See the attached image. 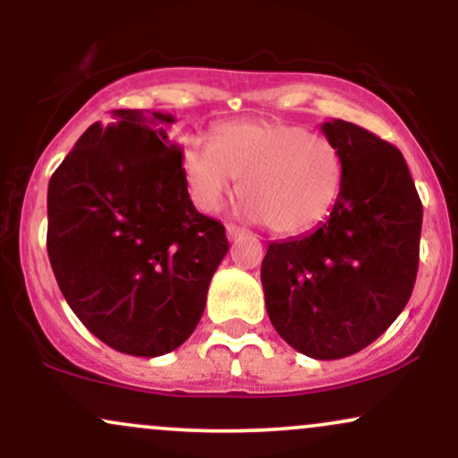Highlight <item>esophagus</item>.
I'll return each instance as SVG.
<instances>
[{
    "mask_svg": "<svg viewBox=\"0 0 458 458\" xmlns=\"http://www.w3.org/2000/svg\"><path fill=\"white\" fill-rule=\"evenodd\" d=\"M245 234H250V233H247L245 228H241V225H236V224H230L228 225V239L230 241L241 239V236H245Z\"/></svg>",
    "mask_w": 458,
    "mask_h": 458,
    "instance_id": "obj_1",
    "label": "esophagus"
}]
</instances>
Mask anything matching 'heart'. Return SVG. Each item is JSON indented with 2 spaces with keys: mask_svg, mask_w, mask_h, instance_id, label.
<instances>
[{
  "mask_svg": "<svg viewBox=\"0 0 458 458\" xmlns=\"http://www.w3.org/2000/svg\"><path fill=\"white\" fill-rule=\"evenodd\" d=\"M181 167L189 196L204 213L217 211L241 178L243 211L277 234L317 225L338 199L344 174L334 141L273 120L219 124L213 144L185 140Z\"/></svg>",
  "mask_w": 458,
  "mask_h": 458,
  "instance_id": "heart-1",
  "label": "heart"
}]
</instances>
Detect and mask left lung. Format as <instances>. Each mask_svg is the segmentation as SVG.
<instances>
[{
	"mask_svg": "<svg viewBox=\"0 0 458 458\" xmlns=\"http://www.w3.org/2000/svg\"><path fill=\"white\" fill-rule=\"evenodd\" d=\"M343 155V187L314 233L280 241L260 267L273 327L299 353L340 360L366 349L411 297L422 202L403 152L344 120L320 124Z\"/></svg>",
	"mask_w": 458,
	"mask_h": 458,
	"instance_id": "obj_1",
	"label": "left lung"
}]
</instances>
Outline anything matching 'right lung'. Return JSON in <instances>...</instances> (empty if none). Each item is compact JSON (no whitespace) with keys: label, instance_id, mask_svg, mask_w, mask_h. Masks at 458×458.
Returning a JSON list of instances; mask_svg holds the SVG:
<instances>
[{"label":"right lung","instance_id":"add662e5","mask_svg":"<svg viewBox=\"0 0 458 458\" xmlns=\"http://www.w3.org/2000/svg\"><path fill=\"white\" fill-rule=\"evenodd\" d=\"M174 115L115 109L54 172L47 251L62 295L105 344L157 357L193 334L228 254L225 228L198 213L172 140Z\"/></svg>","mask_w":458,"mask_h":458}]
</instances>
